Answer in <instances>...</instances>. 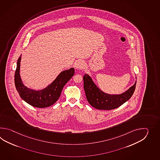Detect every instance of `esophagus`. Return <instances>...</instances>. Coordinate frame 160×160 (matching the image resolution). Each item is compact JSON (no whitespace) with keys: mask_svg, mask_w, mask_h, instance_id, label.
Here are the masks:
<instances>
[{"mask_svg":"<svg viewBox=\"0 0 160 160\" xmlns=\"http://www.w3.org/2000/svg\"><path fill=\"white\" fill-rule=\"evenodd\" d=\"M74 67L77 70H79L82 68H84L85 63L82 61H78L76 62L74 65Z\"/></svg>","mask_w":160,"mask_h":160,"instance_id":"obj_1","label":"esophagus"}]
</instances>
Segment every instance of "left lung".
<instances>
[{"mask_svg":"<svg viewBox=\"0 0 160 160\" xmlns=\"http://www.w3.org/2000/svg\"><path fill=\"white\" fill-rule=\"evenodd\" d=\"M83 88L88 101L92 107L99 110H109L118 108L131 98L136 88V81L133 86L122 93L110 94L99 88L88 74H85L83 76Z\"/></svg>","mask_w":160,"mask_h":160,"instance_id":"left-lung-1","label":"left lung"}]
</instances>
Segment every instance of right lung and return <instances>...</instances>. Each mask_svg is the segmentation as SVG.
Returning <instances> with one entry per match:
<instances>
[{
	"label": "right lung",
	"instance_id": "obj_1",
	"mask_svg": "<svg viewBox=\"0 0 160 160\" xmlns=\"http://www.w3.org/2000/svg\"><path fill=\"white\" fill-rule=\"evenodd\" d=\"M21 58L22 55L18 59L14 79L15 87L21 98L38 108H44L54 104L59 98L64 86L74 74V68L62 71L47 87L37 90L27 88L22 82L20 75Z\"/></svg>",
	"mask_w": 160,
	"mask_h": 160
}]
</instances>
